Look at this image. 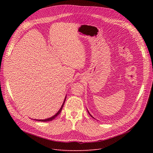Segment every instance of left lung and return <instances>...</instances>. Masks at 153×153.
Returning a JSON list of instances; mask_svg holds the SVG:
<instances>
[{
    "instance_id": "left-lung-1",
    "label": "left lung",
    "mask_w": 153,
    "mask_h": 153,
    "mask_svg": "<svg viewBox=\"0 0 153 153\" xmlns=\"http://www.w3.org/2000/svg\"><path fill=\"white\" fill-rule=\"evenodd\" d=\"M87 111H88V113H89V115H90V116H91V117H92V118H94V117H92V115H91V114H90V113H89V111H88V110H87Z\"/></svg>"
}]
</instances>
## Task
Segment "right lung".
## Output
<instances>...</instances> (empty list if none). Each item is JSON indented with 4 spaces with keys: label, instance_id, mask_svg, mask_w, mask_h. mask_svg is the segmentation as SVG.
I'll return each instance as SVG.
<instances>
[{
    "label": "right lung",
    "instance_id": "add662e5",
    "mask_svg": "<svg viewBox=\"0 0 153 153\" xmlns=\"http://www.w3.org/2000/svg\"><path fill=\"white\" fill-rule=\"evenodd\" d=\"M66 99V97H65V99H64V102H63V103H62V105H61V107L60 109L58 110V111L57 113H56L54 115L52 116L51 117H50V118H46V119H43V120H38H38H36V119H34V120H36V121H39V122H43L52 121L53 120H54L56 117H57V116H58V115L61 113V110H62V107H63V106H64V103H65Z\"/></svg>",
    "mask_w": 153,
    "mask_h": 153
}]
</instances>
